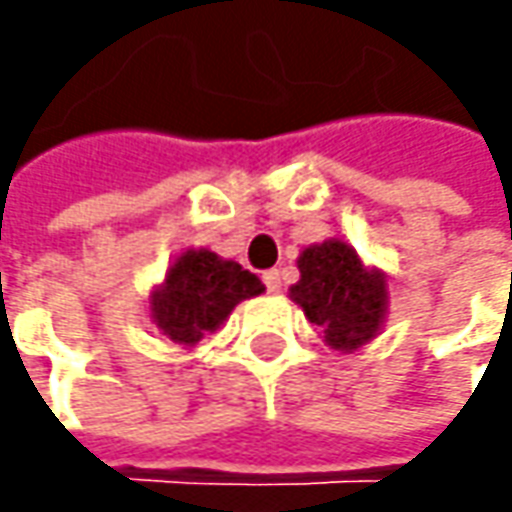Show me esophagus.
Segmentation results:
<instances>
[{
	"label": "esophagus",
	"mask_w": 512,
	"mask_h": 512,
	"mask_svg": "<svg viewBox=\"0 0 512 512\" xmlns=\"http://www.w3.org/2000/svg\"><path fill=\"white\" fill-rule=\"evenodd\" d=\"M262 282H265V287L270 293H279V290H282V273H279V270H265V273H262Z\"/></svg>",
	"instance_id": "34e87169"
}]
</instances>
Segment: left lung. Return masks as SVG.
<instances>
[{
	"label": "left lung",
	"instance_id": "8db88e82",
	"mask_svg": "<svg viewBox=\"0 0 512 512\" xmlns=\"http://www.w3.org/2000/svg\"><path fill=\"white\" fill-rule=\"evenodd\" d=\"M299 270L302 279L290 287V299L322 327L330 347L353 350L379 333L387 285L382 273L359 262L353 247L336 239L307 247L299 256Z\"/></svg>",
	"mask_w": 512,
	"mask_h": 512
}]
</instances>
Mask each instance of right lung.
Here are the masks:
<instances>
[{
	"instance_id": "obj_1",
	"label": "right lung",
	"mask_w": 512,
	"mask_h": 512,
	"mask_svg": "<svg viewBox=\"0 0 512 512\" xmlns=\"http://www.w3.org/2000/svg\"><path fill=\"white\" fill-rule=\"evenodd\" d=\"M262 290L259 276L242 270V265L225 262L210 250H187L170 265L165 285L153 293L150 310L168 339L190 347L222 325L242 299L259 296Z\"/></svg>"
}]
</instances>
